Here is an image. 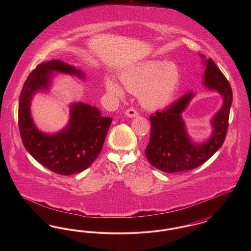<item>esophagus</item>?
Here are the masks:
<instances>
[{
    "label": "esophagus",
    "instance_id": "esophagus-1",
    "mask_svg": "<svg viewBox=\"0 0 251 251\" xmlns=\"http://www.w3.org/2000/svg\"><path fill=\"white\" fill-rule=\"evenodd\" d=\"M125 115H126L127 117H129V118H135V117L138 116V113H137V111H136L134 108L131 107L126 110Z\"/></svg>",
    "mask_w": 251,
    "mask_h": 251
}]
</instances>
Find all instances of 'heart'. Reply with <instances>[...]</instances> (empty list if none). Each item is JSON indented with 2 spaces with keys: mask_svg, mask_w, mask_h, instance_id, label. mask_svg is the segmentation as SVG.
Returning a JSON list of instances; mask_svg holds the SVG:
<instances>
[{
  "mask_svg": "<svg viewBox=\"0 0 251 251\" xmlns=\"http://www.w3.org/2000/svg\"><path fill=\"white\" fill-rule=\"evenodd\" d=\"M124 87L132 93H138L145 107L157 109L168 104L176 93L180 81L178 66L164 60H149L139 63L120 74ZM108 92L122 97V87L114 80L105 83Z\"/></svg>",
  "mask_w": 251,
  "mask_h": 251,
  "instance_id": "1",
  "label": "heart"
}]
</instances>
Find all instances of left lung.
I'll return each mask as SVG.
<instances>
[{
	"instance_id": "8db88e82",
	"label": "left lung",
	"mask_w": 251,
	"mask_h": 251,
	"mask_svg": "<svg viewBox=\"0 0 251 251\" xmlns=\"http://www.w3.org/2000/svg\"><path fill=\"white\" fill-rule=\"evenodd\" d=\"M201 57L204 58L202 54ZM204 85L223 96V105L212 120L214 131L203 144L193 143L185 130L181 113L187 107L194 94L182 96L175 103L151 116L150 142L145 151L149 162L157 169L174 173L201 166L215 154L226 138L232 90L225 75L211 58L205 60Z\"/></svg>"
}]
</instances>
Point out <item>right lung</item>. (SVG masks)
<instances>
[{"label": "right lung", "instance_id": "add662e5", "mask_svg": "<svg viewBox=\"0 0 251 251\" xmlns=\"http://www.w3.org/2000/svg\"><path fill=\"white\" fill-rule=\"evenodd\" d=\"M53 72L84 78L76 68L60 60L39 64L24 83L19 101V129L25 149L50 171L72 175L84 171L100 153L112 119L102 117L98 108L84 102L73 103L68 126L55 134L36 129L30 106L34 94L48 89Z\"/></svg>", "mask_w": 251, "mask_h": 251}]
</instances>
